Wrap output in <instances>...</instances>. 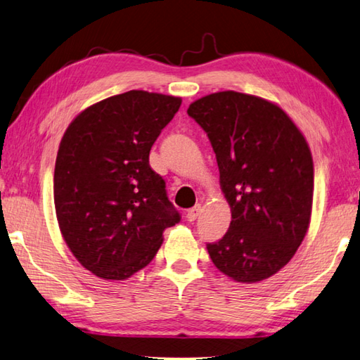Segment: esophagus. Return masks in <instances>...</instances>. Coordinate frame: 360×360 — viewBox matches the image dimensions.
Returning <instances> with one entry per match:
<instances>
[{"label": "esophagus", "mask_w": 360, "mask_h": 360, "mask_svg": "<svg viewBox=\"0 0 360 360\" xmlns=\"http://www.w3.org/2000/svg\"><path fill=\"white\" fill-rule=\"evenodd\" d=\"M200 212H202V205H200V203H198V205H194L193 208H189L188 213H186L188 221L193 222V221L198 219V216L200 214Z\"/></svg>", "instance_id": "1"}]
</instances>
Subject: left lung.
Listing matches in <instances>:
<instances>
[{"label":"left lung","mask_w":360,"mask_h":360,"mask_svg":"<svg viewBox=\"0 0 360 360\" xmlns=\"http://www.w3.org/2000/svg\"><path fill=\"white\" fill-rule=\"evenodd\" d=\"M188 114L205 130L232 221L207 244L221 273L241 283L268 279L293 259L314 202V160L300 128L279 105L235 91L193 101Z\"/></svg>","instance_id":"obj_1"}]
</instances>
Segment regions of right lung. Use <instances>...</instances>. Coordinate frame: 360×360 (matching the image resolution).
I'll use <instances>...</instances> for the list:
<instances>
[{
	"label": "right lung",
	"mask_w": 360,
	"mask_h": 360,
	"mask_svg": "<svg viewBox=\"0 0 360 360\" xmlns=\"http://www.w3.org/2000/svg\"><path fill=\"white\" fill-rule=\"evenodd\" d=\"M180 97L128 91L81 111L60 139L54 166V208L70 252L105 281L146 268L162 232L180 221L166 183L148 165Z\"/></svg>",
	"instance_id": "1"
}]
</instances>
